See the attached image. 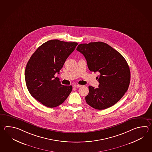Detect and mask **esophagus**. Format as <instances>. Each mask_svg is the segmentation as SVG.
I'll list each match as a JSON object with an SVG mask.
<instances>
[{
    "label": "esophagus",
    "instance_id": "1",
    "mask_svg": "<svg viewBox=\"0 0 152 152\" xmlns=\"http://www.w3.org/2000/svg\"><path fill=\"white\" fill-rule=\"evenodd\" d=\"M81 86H82L81 85H78V84H75V85L73 86V87H74V88H80Z\"/></svg>",
    "mask_w": 152,
    "mask_h": 152
}]
</instances>
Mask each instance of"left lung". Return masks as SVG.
<instances>
[{
    "mask_svg": "<svg viewBox=\"0 0 152 152\" xmlns=\"http://www.w3.org/2000/svg\"><path fill=\"white\" fill-rule=\"evenodd\" d=\"M76 50L83 55L90 71L99 72L98 88L89 86L86 96L88 104L103 110L121 99L129 86L130 72L127 61L120 53L101 42L80 44Z\"/></svg>",
    "mask_w": 152,
    "mask_h": 152,
    "instance_id": "1",
    "label": "left lung"
}]
</instances>
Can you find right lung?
I'll return each mask as SVG.
<instances>
[{"instance_id": "1", "label": "right lung", "mask_w": 152, "mask_h": 152, "mask_svg": "<svg viewBox=\"0 0 152 152\" xmlns=\"http://www.w3.org/2000/svg\"><path fill=\"white\" fill-rule=\"evenodd\" d=\"M76 42L48 40L38 48L26 66V85L31 96L42 104L54 108L61 104L72 91L71 86H64L59 74L66 59L77 45Z\"/></svg>"}]
</instances>
